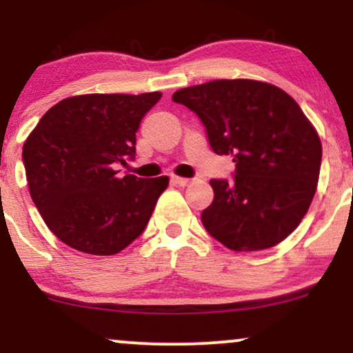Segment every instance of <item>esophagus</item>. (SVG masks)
<instances>
[{
	"instance_id": "34e87169",
	"label": "esophagus",
	"mask_w": 353,
	"mask_h": 353,
	"mask_svg": "<svg viewBox=\"0 0 353 353\" xmlns=\"http://www.w3.org/2000/svg\"><path fill=\"white\" fill-rule=\"evenodd\" d=\"M171 181L174 182V184H177V185H182V188H184V185H188L190 181L192 179H188V177H179V176H172L171 177Z\"/></svg>"
}]
</instances>
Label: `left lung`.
I'll return each mask as SVG.
<instances>
[{
    "label": "left lung",
    "mask_w": 353,
    "mask_h": 353,
    "mask_svg": "<svg viewBox=\"0 0 353 353\" xmlns=\"http://www.w3.org/2000/svg\"><path fill=\"white\" fill-rule=\"evenodd\" d=\"M172 101L196 112L212 151L230 154L234 179H210L201 221L236 252L277 245L301 224L317 189L322 144L301 106L269 83L217 79L179 89Z\"/></svg>",
    "instance_id": "8db88e82"
}]
</instances>
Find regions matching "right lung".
<instances>
[{
  "label": "right lung",
  "instance_id": "add662e5",
  "mask_svg": "<svg viewBox=\"0 0 353 353\" xmlns=\"http://www.w3.org/2000/svg\"><path fill=\"white\" fill-rule=\"evenodd\" d=\"M161 92L83 94L59 101L23 145L31 199L50 230L72 249L114 255L144 232L165 176L117 177L136 156V132Z\"/></svg>",
  "mask_w": 353,
  "mask_h": 353
}]
</instances>
